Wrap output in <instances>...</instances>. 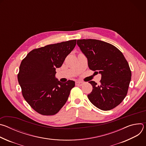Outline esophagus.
<instances>
[{"mask_svg": "<svg viewBox=\"0 0 146 146\" xmlns=\"http://www.w3.org/2000/svg\"><path fill=\"white\" fill-rule=\"evenodd\" d=\"M83 84H84V82H82V81H77L76 82V85H77V86H82Z\"/></svg>", "mask_w": 146, "mask_h": 146, "instance_id": "obj_1", "label": "esophagus"}]
</instances>
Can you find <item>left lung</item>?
I'll return each instance as SVG.
<instances>
[{
	"label": "left lung",
	"instance_id": "8db88e82",
	"mask_svg": "<svg viewBox=\"0 0 146 146\" xmlns=\"http://www.w3.org/2000/svg\"><path fill=\"white\" fill-rule=\"evenodd\" d=\"M77 44L88 59L89 68L102 75L100 85L94 81L90 101L98 109H114L127 96L131 71L122 53L113 45L99 40H77Z\"/></svg>",
	"mask_w": 146,
	"mask_h": 146
}]
</instances>
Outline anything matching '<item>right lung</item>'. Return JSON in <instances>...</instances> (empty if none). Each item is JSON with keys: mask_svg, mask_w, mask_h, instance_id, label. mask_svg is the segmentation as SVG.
Instances as JSON below:
<instances>
[{"mask_svg": "<svg viewBox=\"0 0 146 146\" xmlns=\"http://www.w3.org/2000/svg\"><path fill=\"white\" fill-rule=\"evenodd\" d=\"M77 40L34 49L22 60L18 74L23 95L31 108L44 115L56 114L66 103L75 82H61L55 77Z\"/></svg>", "mask_w": 146, "mask_h": 146, "instance_id": "1", "label": "right lung"}]
</instances>
